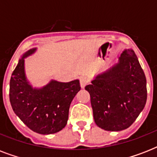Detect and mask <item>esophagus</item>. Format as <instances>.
Here are the masks:
<instances>
[{"label": "esophagus", "instance_id": "obj_1", "mask_svg": "<svg viewBox=\"0 0 157 157\" xmlns=\"http://www.w3.org/2000/svg\"><path fill=\"white\" fill-rule=\"evenodd\" d=\"M88 79L86 78V76H81V78H80V85H81V89L85 88L86 85L88 84Z\"/></svg>", "mask_w": 157, "mask_h": 157}]
</instances>
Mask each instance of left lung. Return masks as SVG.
Listing matches in <instances>:
<instances>
[{"mask_svg": "<svg viewBox=\"0 0 157 157\" xmlns=\"http://www.w3.org/2000/svg\"><path fill=\"white\" fill-rule=\"evenodd\" d=\"M85 89L95 124L107 131L129 128L147 102L146 76L132 49L124 50L117 63L96 75Z\"/></svg>", "mask_w": 157, "mask_h": 157, "instance_id": "1", "label": "left lung"}]
</instances>
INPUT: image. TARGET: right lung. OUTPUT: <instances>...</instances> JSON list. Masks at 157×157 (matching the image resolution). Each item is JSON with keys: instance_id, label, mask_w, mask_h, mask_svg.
<instances>
[{"instance_id": "obj_1", "label": "right lung", "mask_w": 157, "mask_h": 157, "mask_svg": "<svg viewBox=\"0 0 157 157\" xmlns=\"http://www.w3.org/2000/svg\"><path fill=\"white\" fill-rule=\"evenodd\" d=\"M36 51L33 48L21 56L10 81V101L13 112L33 131L51 134L66 126L71 101L81 90L79 80L51 81L34 88L25 73V59Z\"/></svg>"}]
</instances>
